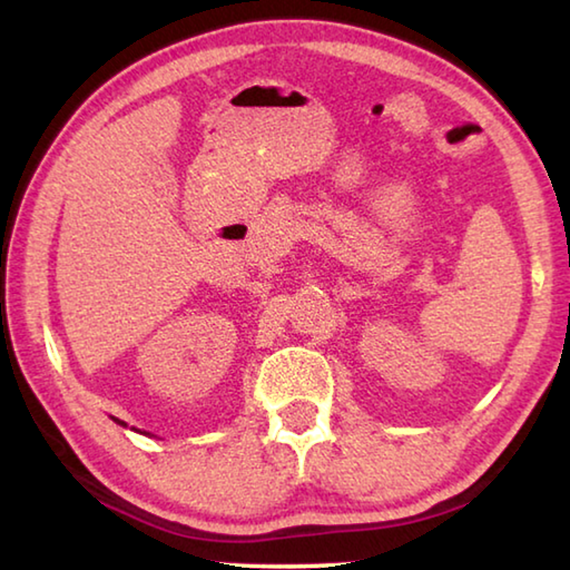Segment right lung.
I'll list each match as a JSON object with an SVG mask.
<instances>
[{"label":"right lung","mask_w":570,"mask_h":570,"mask_svg":"<svg viewBox=\"0 0 570 570\" xmlns=\"http://www.w3.org/2000/svg\"><path fill=\"white\" fill-rule=\"evenodd\" d=\"M119 423H122V421H119Z\"/></svg>","instance_id":"right-lung-1"}]
</instances>
